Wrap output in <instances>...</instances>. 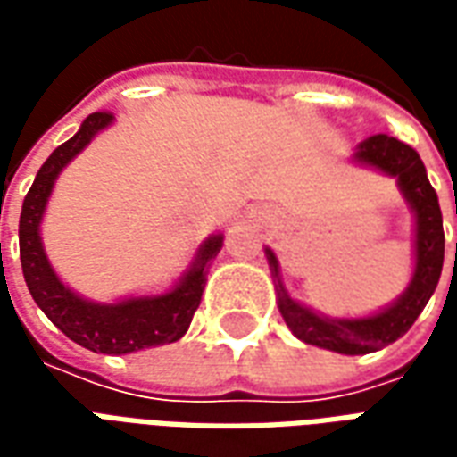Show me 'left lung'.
Instances as JSON below:
<instances>
[{
  "mask_svg": "<svg viewBox=\"0 0 457 457\" xmlns=\"http://www.w3.org/2000/svg\"><path fill=\"white\" fill-rule=\"evenodd\" d=\"M354 161L384 170L386 176H396L403 198L409 200L413 215H416V269H413L411 284L403 291V296L377 316L336 318V320L318 316L311 308H303L294 298H288L287 288L278 281L277 257L271 249H267L271 277H274V287H277L278 311L287 320V326L291 328V333L303 343L326 347V350L340 354H367L399 340L413 326V320L419 318V313L426 308L428 298L438 287L443 252H445L438 195L428 183L426 166L419 159V154L409 144L394 139V137L374 134L357 146Z\"/></svg>",
  "mask_w": 457,
  "mask_h": 457,
  "instance_id": "left-lung-1",
  "label": "left lung"
}]
</instances>
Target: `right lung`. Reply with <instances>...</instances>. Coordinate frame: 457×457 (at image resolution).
I'll list each match as a JSON object with an SVG mask.
<instances>
[{"label":"right lung","mask_w":457,"mask_h":457,"mask_svg":"<svg viewBox=\"0 0 457 457\" xmlns=\"http://www.w3.org/2000/svg\"><path fill=\"white\" fill-rule=\"evenodd\" d=\"M112 112H93L83 121L78 134L61 144L38 169L34 186L29 188L21 205L19 254H21L26 287L31 291L36 306L51 318L54 326L61 328L73 343L83 345L93 353L127 354L144 347L176 343L186 336L193 313L200 306L210 262L218 257L222 247V235L205 239L188 274L180 278L179 287L161 296L129 298L121 303L103 306V303H90L63 287V281L55 277V271L46 259L41 235H38L46 203L65 163L78 156L97 131L112 124Z\"/></svg>","instance_id":"obj_1"}]
</instances>
